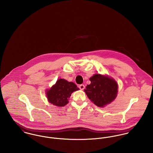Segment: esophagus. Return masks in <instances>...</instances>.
Masks as SVG:
<instances>
[{
  "label": "esophagus",
  "mask_w": 153,
  "mask_h": 153,
  "mask_svg": "<svg viewBox=\"0 0 153 153\" xmlns=\"http://www.w3.org/2000/svg\"><path fill=\"white\" fill-rule=\"evenodd\" d=\"M79 88H80V89L83 90V89L85 88V86H84V85H83V84H81V85H79Z\"/></svg>",
  "instance_id": "1"
}]
</instances>
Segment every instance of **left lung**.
<instances>
[{
  "mask_svg": "<svg viewBox=\"0 0 153 153\" xmlns=\"http://www.w3.org/2000/svg\"><path fill=\"white\" fill-rule=\"evenodd\" d=\"M91 84L84 89L88 98L97 106L104 107L117 97L118 84L112 78L94 74L89 78Z\"/></svg>",
  "mask_w": 153,
  "mask_h": 153,
  "instance_id": "left-lung-1",
  "label": "left lung"
}]
</instances>
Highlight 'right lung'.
<instances>
[{
  "label": "right lung",
  "mask_w": 153,
  "mask_h": 153,
  "mask_svg": "<svg viewBox=\"0 0 153 153\" xmlns=\"http://www.w3.org/2000/svg\"><path fill=\"white\" fill-rule=\"evenodd\" d=\"M79 88L72 82H68L64 79H59L56 84L46 94L48 101L57 107H64L68 103L71 94Z\"/></svg>",
  "instance_id": "right-lung-1"
}]
</instances>
